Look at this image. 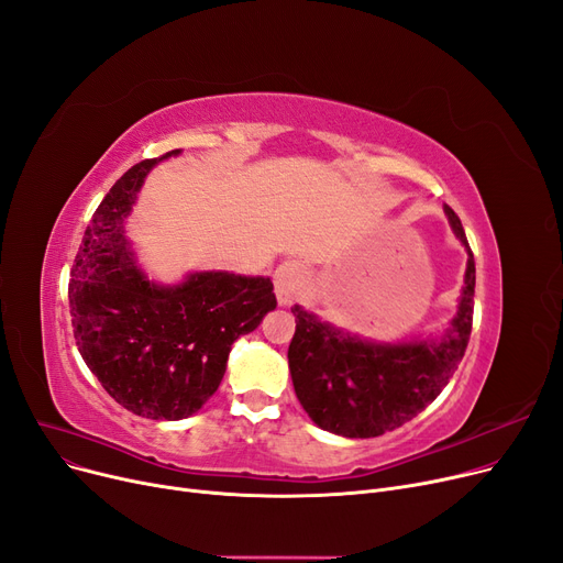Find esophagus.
<instances>
[{"label":"esophagus","mask_w":563,"mask_h":563,"mask_svg":"<svg viewBox=\"0 0 563 563\" xmlns=\"http://www.w3.org/2000/svg\"><path fill=\"white\" fill-rule=\"evenodd\" d=\"M301 285H303V266L297 260H287L278 264V269L274 272V287H276V297L280 306H287L297 299Z\"/></svg>","instance_id":"1"}]
</instances>
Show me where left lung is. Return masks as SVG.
<instances>
[{
    "label": "left lung",
    "mask_w": 563,
    "mask_h": 563,
    "mask_svg": "<svg viewBox=\"0 0 563 563\" xmlns=\"http://www.w3.org/2000/svg\"><path fill=\"white\" fill-rule=\"evenodd\" d=\"M454 234L467 251L459 312L440 342L374 344L335 329L294 306L297 331L289 342L294 390L310 420L344 438H374L422 412L448 386L463 361L475 310V257L461 219L445 205Z\"/></svg>",
    "instance_id": "obj_1"
}]
</instances>
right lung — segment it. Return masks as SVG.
Here are the masks:
<instances>
[{"instance_id": "add662e5", "label": "right lung", "mask_w": 563, "mask_h": 563, "mask_svg": "<svg viewBox=\"0 0 563 563\" xmlns=\"http://www.w3.org/2000/svg\"><path fill=\"white\" fill-rule=\"evenodd\" d=\"M180 151L132 166L96 210L75 257L68 299L77 349L102 388L151 420H183L210 399L232 342L276 308L269 278L191 274L162 287L134 264L123 221L143 177Z\"/></svg>"}]
</instances>
